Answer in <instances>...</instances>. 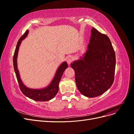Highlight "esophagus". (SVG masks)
<instances>
[{
  "instance_id": "34e87169",
  "label": "esophagus",
  "mask_w": 134,
  "mask_h": 134,
  "mask_svg": "<svg viewBox=\"0 0 134 134\" xmlns=\"http://www.w3.org/2000/svg\"><path fill=\"white\" fill-rule=\"evenodd\" d=\"M72 60H73V58H72L71 56H68L66 59V61H67V63L68 64H70L72 62Z\"/></svg>"
}]
</instances>
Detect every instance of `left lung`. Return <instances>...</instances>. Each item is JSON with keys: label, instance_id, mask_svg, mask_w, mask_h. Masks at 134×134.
Returning <instances> with one entry per match:
<instances>
[{"label": "left lung", "instance_id": "1", "mask_svg": "<svg viewBox=\"0 0 134 134\" xmlns=\"http://www.w3.org/2000/svg\"><path fill=\"white\" fill-rule=\"evenodd\" d=\"M70 65L82 94L95 97L106 92L114 81L116 66L115 52L108 36L93 27L86 53Z\"/></svg>", "mask_w": 134, "mask_h": 134}]
</instances>
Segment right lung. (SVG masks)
<instances>
[{
  "instance_id": "1",
  "label": "right lung",
  "mask_w": 134,
  "mask_h": 134,
  "mask_svg": "<svg viewBox=\"0 0 134 134\" xmlns=\"http://www.w3.org/2000/svg\"><path fill=\"white\" fill-rule=\"evenodd\" d=\"M28 33V31L26 30L25 33L19 39L13 55V66L16 77H17L19 84V87L23 94L32 99L36 101L49 100L53 98L58 92L60 80L62 78L64 70L68 68V64L66 62H64L61 64V65L59 67L57 71H56L54 79L52 80L51 84L47 87L42 89V90H33V89H30L26 87L23 84L21 78H20L19 71L17 69V58L20 44L22 42V40L26 37Z\"/></svg>"
}]
</instances>
